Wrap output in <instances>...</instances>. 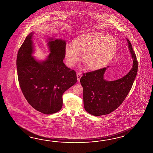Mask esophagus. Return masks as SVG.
<instances>
[{"label": "esophagus", "instance_id": "34e87169", "mask_svg": "<svg viewBox=\"0 0 153 153\" xmlns=\"http://www.w3.org/2000/svg\"><path fill=\"white\" fill-rule=\"evenodd\" d=\"M76 76H77V80H78V82H80V78H81V77H82V75L81 74H80V73H77L76 74Z\"/></svg>", "mask_w": 153, "mask_h": 153}]
</instances>
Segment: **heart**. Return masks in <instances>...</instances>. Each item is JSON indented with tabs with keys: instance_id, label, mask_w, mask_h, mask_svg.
Returning <instances> with one entry per match:
<instances>
[{
	"instance_id": "heart-1",
	"label": "heart",
	"mask_w": 153,
	"mask_h": 153,
	"mask_svg": "<svg viewBox=\"0 0 153 153\" xmlns=\"http://www.w3.org/2000/svg\"><path fill=\"white\" fill-rule=\"evenodd\" d=\"M117 51V40L111 36L98 31H90L77 36L73 44L65 48L67 64L73 67L80 58L90 70H97L105 66L113 59Z\"/></svg>"
}]
</instances>
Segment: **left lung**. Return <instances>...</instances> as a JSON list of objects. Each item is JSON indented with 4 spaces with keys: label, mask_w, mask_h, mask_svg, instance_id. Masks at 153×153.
I'll list each match as a JSON object with an SVG mask.
<instances>
[{
    "label": "left lung",
    "mask_w": 153,
    "mask_h": 153,
    "mask_svg": "<svg viewBox=\"0 0 153 153\" xmlns=\"http://www.w3.org/2000/svg\"><path fill=\"white\" fill-rule=\"evenodd\" d=\"M130 53L133 59V67L123 78L108 81L104 75L109 66L97 71L83 73L80 83L83 88L85 110L94 116L108 114L117 109L129 93L137 72V59L131 43L126 39Z\"/></svg>",
    "instance_id": "1"
}]
</instances>
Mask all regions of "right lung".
<instances>
[{
  "label": "right lung",
  "mask_w": 153,
  "mask_h": 153,
  "mask_svg": "<svg viewBox=\"0 0 153 153\" xmlns=\"http://www.w3.org/2000/svg\"><path fill=\"white\" fill-rule=\"evenodd\" d=\"M33 32L26 37L16 58L19 85L28 103L45 114L59 111L63 106V94L77 82L76 72L65 65L66 42L48 38L51 53L46 60L38 61L34 53Z\"/></svg>",
  "instance_id": "obj_1"
}]
</instances>
